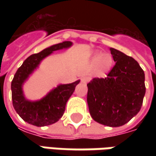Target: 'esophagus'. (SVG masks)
<instances>
[{
    "mask_svg": "<svg viewBox=\"0 0 156 156\" xmlns=\"http://www.w3.org/2000/svg\"><path fill=\"white\" fill-rule=\"evenodd\" d=\"M89 80H90L89 77H87V76H83V77H81V83H83V84H87V82L89 81Z\"/></svg>",
    "mask_w": 156,
    "mask_h": 156,
    "instance_id": "34e87169",
    "label": "esophagus"
}]
</instances>
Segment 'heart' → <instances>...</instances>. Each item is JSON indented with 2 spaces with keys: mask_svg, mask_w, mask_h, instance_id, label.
I'll return each mask as SVG.
<instances>
[{
  "mask_svg": "<svg viewBox=\"0 0 156 156\" xmlns=\"http://www.w3.org/2000/svg\"><path fill=\"white\" fill-rule=\"evenodd\" d=\"M94 60L97 63V66L99 67V69L101 70H107L109 69L112 63V59L110 55L108 54L101 55L100 53H97L94 55Z\"/></svg>",
  "mask_w": 156,
  "mask_h": 156,
  "instance_id": "heart-1",
  "label": "heart"
}]
</instances>
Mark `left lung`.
<instances>
[{"label":"left lung","instance_id":"obj_1","mask_svg":"<svg viewBox=\"0 0 156 156\" xmlns=\"http://www.w3.org/2000/svg\"><path fill=\"white\" fill-rule=\"evenodd\" d=\"M115 65L106 78L87 83V101L94 120L109 127L122 126L140 111L146 92L145 75L134 58L110 48Z\"/></svg>","mask_w":156,"mask_h":156}]
</instances>
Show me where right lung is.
<instances>
[{"label":"right lung","instance_id":"add662e5","mask_svg":"<svg viewBox=\"0 0 156 156\" xmlns=\"http://www.w3.org/2000/svg\"><path fill=\"white\" fill-rule=\"evenodd\" d=\"M71 45V41H63L47 48L38 54L27 57L17 69L11 83L12 101L16 113L26 122L37 127H43L56 122L63 115L66 103L80 81L69 84H61L45 97L36 101H28L24 97L22 85L45 57L52 54L53 51L68 48Z\"/></svg>","mask_w":156,"mask_h":156}]
</instances>
